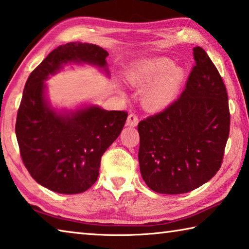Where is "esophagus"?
I'll list each match as a JSON object with an SVG mask.
<instances>
[{
  "instance_id": "esophagus-1",
  "label": "esophagus",
  "mask_w": 249,
  "mask_h": 249,
  "mask_svg": "<svg viewBox=\"0 0 249 249\" xmlns=\"http://www.w3.org/2000/svg\"><path fill=\"white\" fill-rule=\"evenodd\" d=\"M138 124V116L136 114H134V113H130L127 117V121H126V125L128 126H136Z\"/></svg>"
}]
</instances>
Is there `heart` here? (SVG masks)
Returning <instances> with one entry per match:
<instances>
[{
	"label": "heart",
	"instance_id": "obj_1",
	"mask_svg": "<svg viewBox=\"0 0 249 249\" xmlns=\"http://www.w3.org/2000/svg\"><path fill=\"white\" fill-rule=\"evenodd\" d=\"M130 84L145 88L142 102L150 109H162L170 105L182 86L183 72L175 68L167 58L147 61L130 71L127 75Z\"/></svg>",
	"mask_w": 249,
	"mask_h": 249
}]
</instances>
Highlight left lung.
<instances>
[{
  "label": "left lung",
  "instance_id": "obj_1",
  "mask_svg": "<svg viewBox=\"0 0 249 249\" xmlns=\"http://www.w3.org/2000/svg\"><path fill=\"white\" fill-rule=\"evenodd\" d=\"M196 66L185 89L163 111L138 123L141 174L151 190L190 192L220 170L230 134L226 87L203 48H193Z\"/></svg>",
  "mask_w": 249,
  "mask_h": 249
}]
</instances>
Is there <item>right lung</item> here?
<instances>
[{
    "label": "right lung",
    "mask_w": 249,
    "mask_h": 249,
    "mask_svg": "<svg viewBox=\"0 0 249 249\" xmlns=\"http://www.w3.org/2000/svg\"><path fill=\"white\" fill-rule=\"evenodd\" d=\"M107 56L93 44L59 46L25 84L15 124L20 157L33 178L53 192L75 195L94 184L101 157L119 137L128 114L90 107L59 115L46 103L44 80L69 61L105 67Z\"/></svg>",
    "instance_id": "right-lung-1"
}]
</instances>
